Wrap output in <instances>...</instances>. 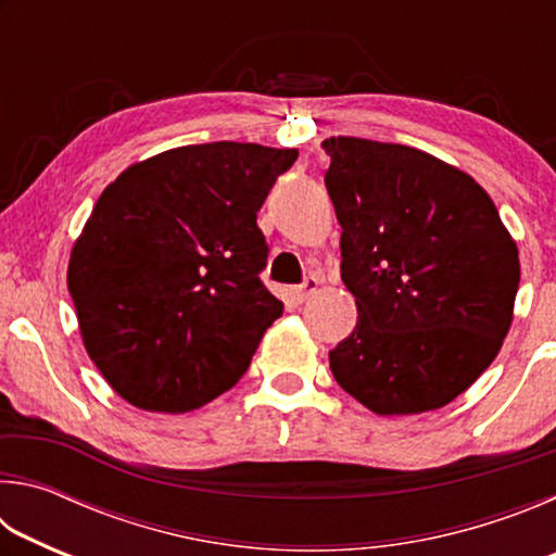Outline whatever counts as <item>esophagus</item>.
<instances>
[{
    "label": "esophagus",
    "mask_w": 556,
    "mask_h": 556,
    "mask_svg": "<svg viewBox=\"0 0 556 556\" xmlns=\"http://www.w3.org/2000/svg\"><path fill=\"white\" fill-rule=\"evenodd\" d=\"M316 289H318V279L316 277H308L304 285H299L296 289H294V299L296 301H306L308 296H314L316 294Z\"/></svg>",
    "instance_id": "34e87169"
}]
</instances>
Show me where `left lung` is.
Segmentation results:
<instances>
[{
    "instance_id": "1",
    "label": "left lung",
    "mask_w": 556,
    "mask_h": 556,
    "mask_svg": "<svg viewBox=\"0 0 556 556\" xmlns=\"http://www.w3.org/2000/svg\"><path fill=\"white\" fill-rule=\"evenodd\" d=\"M326 188L357 324L328 361L375 414L456 400L510 331L520 257L473 178L414 147L331 137Z\"/></svg>"
}]
</instances>
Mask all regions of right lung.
I'll return each mask as SVG.
<instances>
[{"instance_id": "obj_1", "label": "right lung", "mask_w": 556, "mask_h": 556, "mask_svg": "<svg viewBox=\"0 0 556 556\" xmlns=\"http://www.w3.org/2000/svg\"><path fill=\"white\" fill-rule=\"evenodd\" d=\"M296 149H168L112 181L75 240L83 343L122 400L181 414L230 390L285 304L262 285L257 211Z\"/></svg>"}]
</instances>
